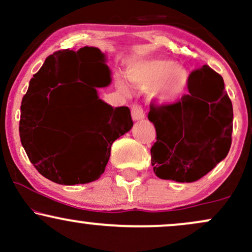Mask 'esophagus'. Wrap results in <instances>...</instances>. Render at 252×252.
I'll return each instance as SVG.
<instances>
[{"label":"esophagus","mask_w":252,"mask_h":252,"mask_svg":"<svg viewBox=\"0 0 252 252\" xmlns=\"http://www.w3.org/2000/svg\"><path fill=\"white\" fill-rule=\"evenodd\" d=\"M131 117L134 121H138L144 118L143 109L141 108L140 105H137V104H134V105L131 106Z\"/></svg>","instance_id":"obj_1"}]
</instances>
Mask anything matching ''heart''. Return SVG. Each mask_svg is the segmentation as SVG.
I'll return each instance as SVG.
<instances>
[{
	"label": "heart",
	"mask_w": 252,
	"mask_h": 252,
	"mask_svg": "<svg viewBox=\"0 0 252 252\" xmlns=\"http://www.w3.org/2000/svg\"><path fill=\"white\" fill-rule=\"evenodd\" d=\"M132 84L143 90H150V94L160 103H174L185 94L189 84V73L173 60L152 58L136 62L126 71ZM117 86L128 92V85L118 78Z\"/></svg>",
	"instance_id": "heart-1"
}]
</instances>
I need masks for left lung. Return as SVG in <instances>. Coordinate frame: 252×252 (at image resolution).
Returning a JSON list of instances; mask_svg holds the SVG:
<instances>
[{
  "instance_id": "obj_1",
  "label": "left lung",
  "mask_w": 252,
  "mask_h": 252,
  "mask_svg": "<svg viewBox=\"0 0 252 252\" xmlns=\"http://www.w3.org/2000/svg\"><path fill=\"white\" fill-rule=\"evenodd\" d=\"M156 130L150 149L156 176L199 180L226 158L232 142L233 109L220 74L204 65L189 77V94L173 104H150Z\"/></svg>"
}]
</instances>
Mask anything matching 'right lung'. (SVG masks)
Returning a JSON list of instances; mask_svg holds the SVG:
<instances>
[{"label": "right lung", "mask_w": 252, "mask_h": 252, "mask_svg": "<svg viewBox=\"0 0 252 252\" xmlns=\"http://www.w3.org/2000/svg\"><path fill=\"white\" fill-rule=\"evenodd\" d=\"M104 62L96 47L62 50L47 57L31 79L21 103L20 138L31 162L48 180L78 185L99 179L114 141L131 129L128 106L114 109L88 83L94 63L109 76Z\"/></svg>", "instance_id": "1"}]
</instances>
